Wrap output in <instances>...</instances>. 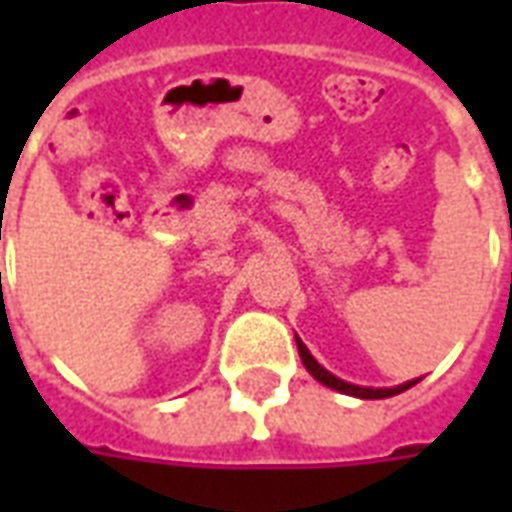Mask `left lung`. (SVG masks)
<instances>
[{
	"label": "left lung",
	"instance_id": "8db88e82",
	"mask_svg": "<svg viewBox=\"0 0 512 512\" xmlns=\"http://www.w3.org/2000/svg\"><path fill=\"white\" fill-rule=\"evenodd\" d=\"M296 345H299V356L304 367L310 370L312 378H318L323 386H329V389H337V392H343V395H351V397H362V400H384V397H392V395H400V392H406L411 386L417 384V378L414 381H406V384L400 386H392V389H373V386H356V384H348L343 378L332 376L326 367H321L315 362V356L307 351V345L301 343L299 337H296Z\"/></svg>",
	"mask_w": 512,
	"mask_h": 512
}]
</instances>
